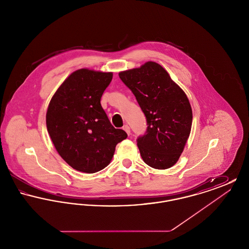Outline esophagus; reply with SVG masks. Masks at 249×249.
Returning <instances> with one entry per match:
<instances>
[{
	"label": "esophagus",
	"mask_w": 249,
	"mask_h": 249,
	"mask_svg": "<svg viewBox=\"0 0 249 249\" xmlns=\"http://www.w3.org/2000/svg\"><path fill=\"white\" fill-rule=\"evenodd\" d=\"M123 130H125L126 132H127V134L128 135H130V127L128 126V125H125L124 127H123Z\"/></svg>",
	"instance_id": "1"
}]
</instances>
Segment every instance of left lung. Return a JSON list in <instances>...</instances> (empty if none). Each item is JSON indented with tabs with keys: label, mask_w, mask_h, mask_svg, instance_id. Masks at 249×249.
<instances>
[{
	"label": "left lung",
	"mask_w": 249,
	"mask_h": 249,
	"mask_svg": "<svg viewBox=\"0 0 249 249\" xmlns=\"http://www.w3.org/2000/svg\"><path fill=\"white\" fill-rule=\"evenodd\" d=\"M119 75L146 118V132L137 139L142 160L155 169L171 168L178 162L191 130L192 110L187 95L154 61Z\"/></svg>",
	"instance_id": "8db88e82"
}]
</instances>
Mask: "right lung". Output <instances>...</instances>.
Listing matches in <instances>:
<instances>
[{
  "label": "right lung",
  "instance_id": "1",
  "mask_svg": "<svg viewBox=\"0 0 249 249\" xmlns=\"http://www.w3.org/2000/svg\"><path fill=\"white\" fill-rule=\"evenodd\" d=\"M113 72L87 68L71 72L52 96L46 121L59 156L76 171L93 174L112 160L116 145L127 138L115 129L101 106Z\"/></svg>",
  "mask_w": 249,
  "mask_h": 249
}]
</instances>
